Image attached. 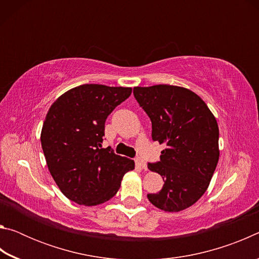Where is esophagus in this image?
I'll use <instances>...</instances> for the list:
<instances>
[{
	"instance_id": "34e87169",
	"label": "esophagus",
	"mask_w": 259,
	"mask_h": 259,
	"mask_svg": "<svg viewBox=\"0 0 259 259\" xmlns=\"http://www.w3.org/2000/svg\"><path fill=\"white\" fill-rule=\"evenodd\" d=\"M136 164H137L139 168H142V169H147L146 162L144 161L142 157H137V159H136Z\"/></svg>"
}]
</instances>
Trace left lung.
<instances>
[{
    "mask_svg": "<svg viewBox=\"0 0 259 259\" xmlns=\"http://www.w3.org/2000/svg\"><path fill=\"white\" fill-rule=\"evenodd\" d=\"M134 96L152 122V139L164 144L160 161L148 163L164 185L147 198L156 208L178 212L204 194L216 169L217 121L198 95L182 87H136Z\"/></svg>",
    "mask_w": 259,
    "mask_h": 259,
    "instance_id": "8db88e82",
    "label": "left lung"
}]
</instances>
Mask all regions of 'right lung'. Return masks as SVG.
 Returning <instances> with one entry per match:
<instances>
[{
	"label": "right lung",
	"instance_id": "obj_1",
	"mask_svg": "<svg viewBox=\"0 0 259 259\" xmlns=\"http://www.w3.org/2000/svg\"><path fill=\"white\" fill-rule=\"evenodd\" d=\"M131 88L83 84L51 105L42 126L41 144L52 178L77 204L97 205L119 191L135 162L102 148L105 121L131 95Z\"/></svg>",
	"mask_w": 259,
	"mask_h": 259
}]
</instances>
